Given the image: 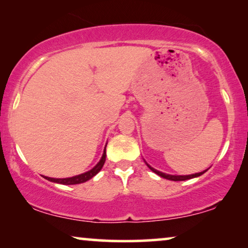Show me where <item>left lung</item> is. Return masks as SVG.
<instances>
[{
    "label": "left lung",
    "mask_w": 248,
    "mask_h": 248,
    "mask_svg": "<svg viewBox=\"0 0 248 248\" xmlns=\"http://www.w3.org/2000/svg\"><path fill=\"white\" fill-rule=\"evenodd\" d=\"M148 166V164H147ZM148 168L155 172L156 174H158L160 177L162 178H166V179H169V180H173V181H181V180H187V179H191V178H195V177H200L201 174H203L204 172H206L205 171H203V172H199V173H194V174H189V176H171V174H167V173H163V172H160V171L153 169V168H151L148 166Z\"/></svg>",
    "instance_id": "obj_1"
}]
</instances>
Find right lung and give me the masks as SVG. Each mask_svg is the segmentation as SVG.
I'll return each instance as SVG.
<instances>
[{"label": "right lung", "mask_w": 248, "mask_h": 248, "mask_svg": "<svg viewBox=\"0 0 248 248\" xmlns=\"http://www.w3.org/2000/svg\"><path fill=\"white\" fill-rule=\"evenodd\" d=\"M105 157H107V152L104 151L103 156H102L100 162H98L92 170L87 171V172H85V173L79 174V176H75L71 178H63V179H55V178H49V177H44V178L49 181H53V183H58V184H62V185H77V184L85 183V181L90 180L91 178H93L95 176V174L100 172L102 167L104 166Z\"/></svg>", "instance_id": "1"}]
</instances>
